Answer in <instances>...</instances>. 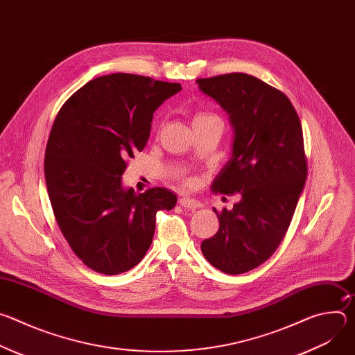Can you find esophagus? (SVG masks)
I'll use <instances>...</instances> for the list:
<instances>
[{
	"label": "esophagus",
	"instance_id": "1",
	"mask_svg": "<svg viewBox=\"0 0 355 355\" xmlns=\"http://www.w3.org/2000/svg\"><path fill=\"white\" fill-rule=\"evenodd\" d=\"M178 204L184 208V209H198L202 207V204L199 200H195V199H191V198H187V196H182L178 199Z\"/></svg>",
	"mask_w": 355,
	"mask_h": 355
}]
</instances>
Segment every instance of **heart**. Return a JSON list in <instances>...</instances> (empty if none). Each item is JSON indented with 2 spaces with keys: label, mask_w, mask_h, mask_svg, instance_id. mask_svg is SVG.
Wrapping results in <instances>:
<instances>
[{
  "label": "heart",
  "mask_w": 355,
  "mask_h": 355,
  "mask_svg": "<svg viewBox=\"0 0 355 355\" xmlns=\"http://www.w3.org/2000/svg\"><path fill=\"white\" fill-rule=\"evenodd\" d=\"M207 118H218V116H215V115H212V114H207V112H200V114H196V115L193 116V121H192V122L200 121V119H207Z\"/></svg>",
  "instance_id": "1"
}]
</instances>
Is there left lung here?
Here are the masks:
<instances>
[{
    "label": "left lung",
    "mask_w": 355,
    "mask_h": 355,
    "mask_svg": "<svg viewBox=\"0 0 355 355\" xmlns=\"http://www.w3.org/2000/svg\"><path fill=\"white\" fill-rule=\"evenodd\" d=\"M230 115L233 156L214 180L215 193L240 195L232 211L215 214L219 230L205 239V259L226 274H243L279 247L308 175L300 119L279 89L244 73L198 78Z\"/></svg>",
    "instance_id": "8db88e82"
}]
</instances>
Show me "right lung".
I'll return each instance as SVG.
<instances>
[{
    "instance_id": "add662e5",
    "label": "right lung",
    "mask_w": 355,
    "mask_h": 355,
    "mask_svg": "<svg viewBox=\"0 0 355 355\" xmlns=\"http://www.w3.org/2000/svg\"><path fill=\"white\" fill-rule=\"evenodd\" d=\"M181 84L115 73L88 81L60 108L44 153L47 193L74 254L116 275L137 266L153 241L156 214L177 196L160 187L122 188L128 160L148 140L155 111Z\"/></svg>"
}]
</instances>
